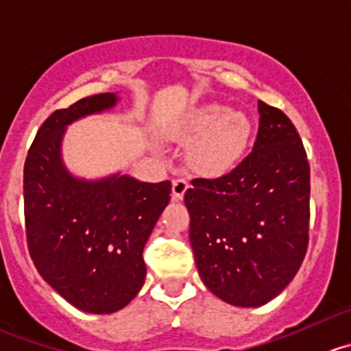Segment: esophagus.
<instances>
[{
  "mask_svg": "<svg viewBox=\"0 0 351 351\" xmlns=\"http://www.w3.org/2000/svg\"><path fill=\"white\" fill-rule=\"evenodd\" d=\"M186 189H189V182L183 178L173 180V199L182 200L183 195H185Z\"/></svg>",
  "mask_w": 351,
  "mask_h": 351,
  "instance_id": "34e87169",
  "label": "esophagus"
}]
</instances>
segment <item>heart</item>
I'll return each mask as SVG.
<instances>
[{
    "label": "heart",
    "mask_w": 351,
    "mask_h": 351,
    "mask_svg": "<svg viewBox=\"0 0 351 351\" xmlns=\"http://www.w3.org/2000/svg\"><path fill=\"white\" fill-rule=\"evenodd\" d=\"M252 125L247 114L223 104H206L190 114L186 137H197L189 147V162L202 175L217 176L238 165L247 149Z\"/></svg>",
    "instance_id": "b5f03b06"
}]
</instances>
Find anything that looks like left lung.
Wrapping results in <instances>:
<instances>
[{
    "mask_svg": "<svg viewBox=\"0 0 351 351\" xmlns=\"http://www.w3.org/2000/svg\"><path fill=\"white\" fill-rule=\"evenodd\" d=\"M250 154L185 192L200 280L223 302L261 307L290 285L308 245L311 168L297 128L258 101Z\"/></svg>",
    "mask_w": 351,
    "mask_h": 351,
    "instance_id": "8db88e82",
    "label": "left lung"
}]
</instances>
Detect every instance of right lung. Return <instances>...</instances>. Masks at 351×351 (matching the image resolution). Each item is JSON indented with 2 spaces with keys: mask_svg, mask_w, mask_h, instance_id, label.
<instances>
[{
  "mask_svg": "<svg viewBox=\"0 0 351 351\" xmlns=\"http://www.w3.org/2000/svg\"><path fill=\"white\" fill-rule=\"evenodd\" d=\"M118 94L84 97L37 132L23 168L29 254L37 273L68 304L89 314L127 307L145 281L144 245L169 202L171 183L130 175L85 180L61 154L68 125L117 106Z\"/></svg>",
  "mask_w": 351,
  "mask_h": 351,
  "instance_id": "add662e5",
  "label": "right lung"
}]
</instances>
